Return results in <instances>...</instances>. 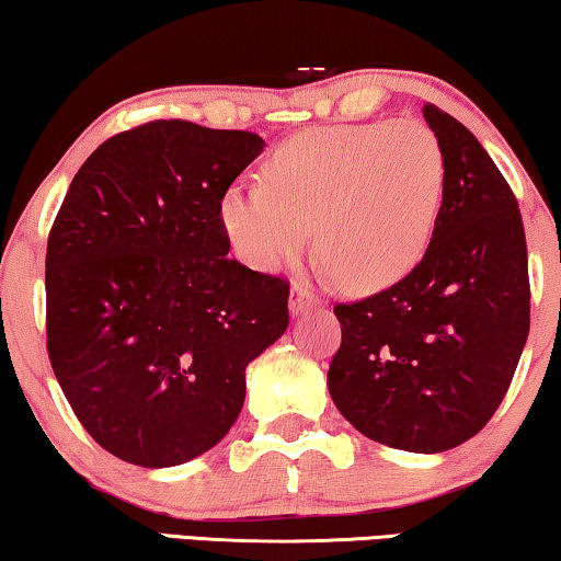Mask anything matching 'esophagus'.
I'll use <instances>...</instances> for the list:
<instances>
[{"instance_id":"34e87169","label":"esophagus","mask_w":561,"mask_h":561,"mask_svg":"<svg viewBox=\"0 0 561 561\" xmlns=\"http://www.w3.org/2000/svg\"><path fill=\"white\" fill-rule=\"evenodd\" d=\"M317 301H319V298L311 294V288L306 286V283H301V280L294 283V288H290V311L304 313V311L313 309Z\"/></svg>"}]
</instances>
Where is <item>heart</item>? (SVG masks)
<instances>
[{
    "label": "heart",
    "instance_id": "obj_1",
    "mask_svg": "<svg viewBox=\"0 0 561 561\" xmlns=\"http://www.w3.org/2000/svg\"><path fill=\"white\" fill-rule=\"evenodd\" d=\"M447 158L416 119L317 127L290 137L265 181L225 191L221 227L244 263L275 271L311 242L352 290L386 288L424 255L439 219Z\"/></svg>",
    "mask_w": 561,
    "mask_h": 561
}]
</instances>
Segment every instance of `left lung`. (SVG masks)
<instances>
[{
  "mask_svg": "<svg viewBox=\"0 0 561 561\" xmlns=\"http://www.w3.org/2000/svg\"><path fill=\"white\" fill-rule=\"evenodd\" d=\"M447 186L424 257L393 286L336 304L329 396L367 439L444 451L480 432L508 393L528 324L526 232L516 196L462 122L424 104Z\"/></svg>",
  "mask_w": 561,
  "mask_h": 561,
  "instance_id": "obj_1",
  "label": "left lung"
}]
</instances>
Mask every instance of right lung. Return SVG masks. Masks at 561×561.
I'll list each match as a JSON object with an SVG mask.
<instances>
[{
    "instance_id": "1",
    "label": "right lung",
    "mask_w": 561,
    "mask_h": 561,
    "mask_svg": "<svg viewBox=\"0 0 561 561\" xmlns=\"http://www.w3.org/2000/svg\"><path fill=\"white\" fill-rule=\"evenodd\" d=\"M244 129L156 119L73 175L48 234L45 334L99 447L140 467L211 449L240 416L244 367L288 327V286L227 257L219 204L263 150Z\"/></svg>"
}]
</instances>
